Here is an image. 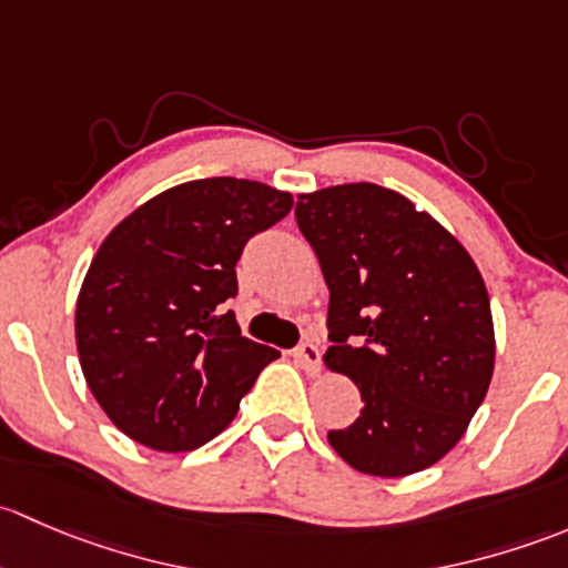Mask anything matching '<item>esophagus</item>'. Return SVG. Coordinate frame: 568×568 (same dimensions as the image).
<instances>
[{"label":"esophagus","mask_w":568,"mask_h":568,"mask_svg":"<svg viewBox=\"0 0 568 568\" xmlns=\"http://www.w3.org/2000/svg\"><path fill=\"white\" fill-rule=\"evenodd\" d=\"M295 361L297 364H301V369L306 372V374H320V347L317 344H312V342H306V344H301V347L295 349Z\"/></svg>","instance_id":"1"}]
</instances>
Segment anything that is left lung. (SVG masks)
I'll use <instances>...</instances> for the list:
<instances>
[{
    "mask_svg": "<svg viewBox=\"0 0 568 568\" xmlns=\"http://www.w3.org/2000/svg\"><path fill=\"white\" fill-rule=\"evenodd\" d=\"M327 303V369L353 379L361 415L327 443L349 467L402 478L465 435L495 372V325L476 262L410 199L374 183L297 196Z\"/></svg>",
    "mask_w": 568,
    "mask_h": 568,
    "instance_id": "left-lung-1",
    "label": "left lung"
}]
</instances>
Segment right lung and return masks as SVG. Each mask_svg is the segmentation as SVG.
<instances>
[{
	"label": "right lung",
	"instance_id": "add662e5",
	"mask_svg": "<svg viewBox=\"0 0 568 568\" xmlns=\"http://www.w3.org/2000/svg\"><path fill=\"white\" fill-rule=\"evenodd\" d=\"M290 210L286 191L207 178L148 199L109 232L75 301V347L122 435L178 454L230 426L278 353L245 338L224 303L243 245Z\"/></svg>",
	"mask_w": 568,
	"mask_h": 568
}]
</instances>
